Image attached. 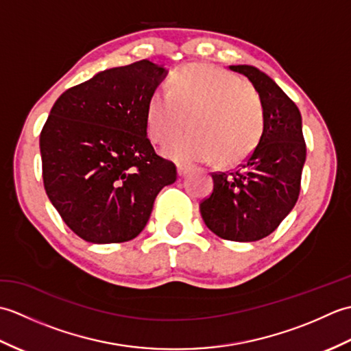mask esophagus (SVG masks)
I'll return each mask as SVG.
<instances>
[{
  "mask_svg": "<svg viewBox=\"0 0 351 351\" xmlns=\"http://www.w3.org/2000/svg\"><path fill=\"white\" fill-rule=\"evenodd\" d=\"M189 170H190L189 166H184V164H178V175H180V176L187 175Z\"/></svg>",
  "mask_w": 351,
  "mask_h": 351,
  "instance_id": "esophagus-1",
  "label": "esophagus"
}]
</instances>
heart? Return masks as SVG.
I'll return each instance as SVG.
<instances>
[{"label": "heart", "instance_id": "heart-1", "mask_svg": "<svg viewBox=\"0 0 351 351\" xmlns=\"http://www.w3.org/2000/svg\"><path fill=\"white\" fill-rule=\"evenodd\" d=\"M185 121L191 131L164 149L166 156L180 162L217 158L234 164L256 147L264 131V110L240 77L211 64H190L173 73L169 93L158 90L149 99V137L167 143Z\"/></svg>", "mask_w": 351, "mask_h": 351}]
</instances>
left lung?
Returning <instances> with one entry per match:
<instances>
[{"label": "left lung", "instance_id": "obj_1", "mask_svg": "<svg viewBox=\"0 0 351 351\" xmlns=\"http://www.w3.org/2000/svg\"><path fill=\"white\" fill-rule=\"evenodd\" d=\"M247 77L264 110V131L237 170L213 173L214 190L200 202L208 229L223 240H263L293 210L300 193L306 145L302 114L274 81L255 66H229Z\"/></svg>", "mask_w": 351, "mask_h": 351}]
</instances>
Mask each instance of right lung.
Segmentation results:
<instances>
[{"instance_id": "1", "label": "right lung", "mask_w": 351, "mask_h": 351, "mask_svg": "<svg viewBox=\"0 0 351 351\" xmlns=\"http://www.w3.org/2000/svg\"><path fill=\"white\" fill-rule=\"evenodd\" d=\"M167 69L149 60L71 87L40 132L45 191L63 221L93 244L136 238L176 167L155 154L146 110Z\"/></svg>"}]
</instances>
